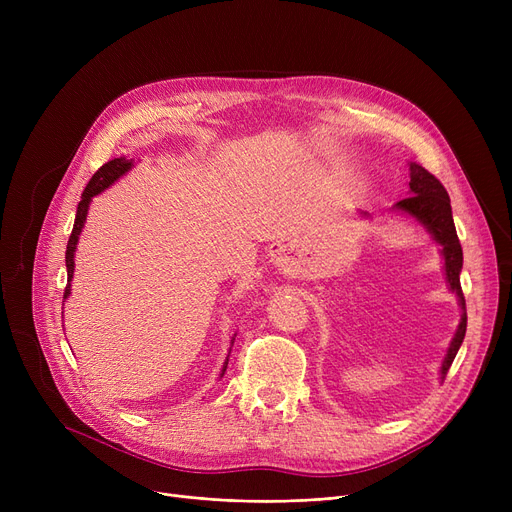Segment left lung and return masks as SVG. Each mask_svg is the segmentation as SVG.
I'll return each mask as SVG.
<instances>
[{
	"mask_svg": "<svg viewBox=\"0 0 512 512\" xmlns=\"http://www.w3.org/2000/svg\"><path fill=\"white\" fill-rule=\"evenodd\" d=\"M411 172V182H409V197L398 201L392 211L405 213L415 222H419L429 236H432L442 253L444 259V276L448 288L456 294L461 305V324L454 332V338L450 340V346L446 351V357L440 367V380L444 382L446 373L459 353V348L463 344L465 332H467V309H465V297H463V288H461V270H463V249L459 236H456L454 220H452V207H450V197L446 193V188L442 182L429 174L423 166L411 161L409 164ZM363 218H369V213H361Z\"/></svg>",
	"mask_w": 512,
	"mask_h": 512,
	"instance_id": "8db88e82",
	"label": "left lung"
}]
</instances>
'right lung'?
Segmentation results:
<instances>
[{"label": "right lung", "instance_id": "obj_1", "mask_svg": "<svg viewBox=\"0 0 512 512\" xmlns=\"http://www.w3.org/2000/svg\"><path fill=\"white\" fill-rule=\"evenodd\" d=\"M134 166V159H126V157H114L107 161V164H103L95 174L93 178L89 180V184L85 186L83 191V197H80V203L76 207V218H74V228H72V234L68 238V245H66V270H68V284H66V290H64V301L62 305L66 303V299L70 297V288H72V276H74V255H76V245H78V238H80V232H83L85 228V222H87V213H89V207H91V201L95 195L103 193L105 188H110L116 180H120L130 168ZM64 313V311H62ZM236 336V334H234ZM234 342V338H232ZM232 351V346H230ZM230 357V353H228ZM228 357L222 365V371H220V380L224 378V371L228 367Z\"/></svg>", "mask_w": 512, "mask_h": 512}]
</instances>
